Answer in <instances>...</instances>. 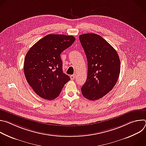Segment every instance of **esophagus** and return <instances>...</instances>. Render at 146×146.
<instances>
[{"label": "esophagus", "mask_w": 146, "mask_h": 146, "mask_svg": "<svg viewBox=\"0 0 146 146\" xmlns=\"http://www.w3.org/2000/svg\"><path fill=\"white\" fill-rule=\"evenodd\" d=\"M70 79H71L72 80H73L75 79V74L71 75V76H70Z\"/></svg>", "instance_id": "1"}]
</instances>
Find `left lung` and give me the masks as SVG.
<instances>
[{
	"label": "left lung",
	"instance_id": "8db88e82",
	"mask_svg": "<svg viewBox=\"0 0 146 146\" xmlns=\"http://www.w3.org/2000/svg\"><path fill=\"white\" fill-rule=\"evenodd\" d=\"M79 40L88 62L87 78L81 92L88 100H97L115 85L120 73L119 58L116 50L97 34H82Z\"/></svg>",
	"mask_w": 146,
	"mask_h": 146
}]
</instances>
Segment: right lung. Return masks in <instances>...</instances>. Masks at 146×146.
Masks as SVG:
<instances>
[{
	"label": "right lung",
	"instance_id": "right-lung-1",
	"mask_svg": "<svg viewBox=\"0 0 146 146\" xmlns=\"http://www.w3.org/2000/svg\"><path fill=\"white\" fill-rule=\"evenodd\" d=\"M75 41L73 36L48 35L28 51L24 60V74L37 95L47 100L59 96L70 78L62 70L60 54Z\"/></svg>",
	"mask_w": 146,
	"mask_h": 146
}]
</instances>
